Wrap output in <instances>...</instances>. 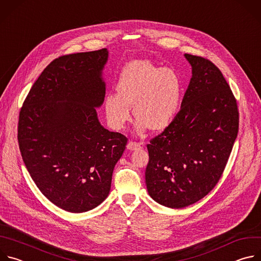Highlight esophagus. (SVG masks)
<instances>
[{
	"label": "esophagus",
	"mask_w": 261,
	"mask_h": 261,
	"mask_svg": "<svg viewBox=\"0 0 261 261\" xmlns=\"http://www.w3.org/2000/svg\"><path fill=\"white\" fill-rule=\"evenodd\" d=\"M141 143H138V142H135V141H129L128 144H127V148L130 151H136V150H140L141 148Z\"/></svg>",
	"instance_id": "obj_1"
}]
</instances>
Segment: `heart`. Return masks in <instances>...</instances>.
I'll list each match as a JSON object with an SVG mask.
<instances>
[{
  "label": "heart",
  "instance_id": "1",
  "mask_svg": "<svg viewBox=\"0 0 261 261\" xmlns=\"http://www.w3.org/2000/svg\"><path fill=\"white\" fill-rule=\"evenodd\" d=\"M118 93L105 97L106 119L114 129H122L131 118V107L138 130L146 127L162 131L175 118L181 99V83L170 68H159L147 61H133L122 71Z\"/></svg>",
  "mask_w": 261,
  "mask_h": 261
}]
</instances>
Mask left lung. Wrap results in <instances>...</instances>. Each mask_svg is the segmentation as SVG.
Here are the masks:
<instances>
[{"label": "left lung", "instance_id": "obj_1", "mask_svg": "<svg viewBox=\"0 0 261 261\" xmlns=\"http://www.w3.org/2000/svg\"><path fill=\"white\" fill-rule=\"evenodd\" d=\"M185 57L192 79L180 110L146 145L147 192L171 208L193 204L215 188L239 132L237 99L222 72L205 58Z\"/></svg>", "mask_w": 261, "mask_h": 261}]
</instances>
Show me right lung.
<instances>
[{"mask_svg":"<svg viewBox=\"0 0 261 261\" xmlns=\"http://www.w3.org/2000/svg\"><path fill=\"white\" fill-rule=\"evenodd\" d=\"M107 57L102 48L54 60L19 111L18 145L31 177L49 201L71 213L90 211L107 197L128 141L97 118Z\"/></svg>","mask_w":261,"mask_h":261,"instance_id":"right-lung-1","label":"right lung"}]
</instances>
